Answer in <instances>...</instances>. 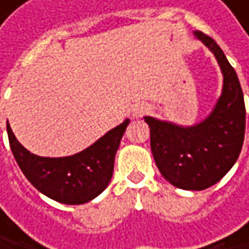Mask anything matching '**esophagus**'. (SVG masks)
<instances>
[{
    "label": "esophagus",
    "instance_id": "1",
    "mask_svg": "<svg viewBox=\"0 0 249 249\" xmlns=\"http://www.w3.org/2000/svg\"><path fill=\"white\" fill-rule=\"evenodd\" d=\"M148 112H150V107H148L147 104L141 102V104H135V105L132 107V109H131V117H132V118H141L142 115H145V114H148Z\"/></svg>",
    "mask_w": 249,
    "mask_h": 249
}]
</instances>
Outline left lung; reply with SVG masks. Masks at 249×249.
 <instances>
[{"mask_svg":"<svg viewBox=\"0 0 249 249\" xmlns=\"http://www.w3.org/2000/svg\"><path fill=\"white\" fill-rule=\"evenodd\" d=\"M195 36L215 54L224 75L222 95L213 111L192 126L144 118L160 173L184 190H205L218 183L238 160L245 135V102L235 69L213 38L202 31Z\"/></svg>","mask_w":249,"mask_h":249,"instance_id":"left-lung-1","label":"left lung"}]
</instances>
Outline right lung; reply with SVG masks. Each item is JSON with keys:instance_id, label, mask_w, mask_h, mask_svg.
I'll use <instances>...</instances> for the list:
<instances>
[{"instance_id": "1", "label": "right lung", "mask_w": 249, "mask_h": 249, "mask_svg": "<svg viewBox=\"0 0 249 249\" xmlns=\"http://www.w3.org/2000/svg\"><path fill=\"white\" fill-rule=\"evenodd\" d=\"M129 120L108 131L86 150L68 157H40L17 141L7 125L10 147L27 180L47 197L82 205L101 195L111 181L114 159Z\"/></svg>"}]
</instances>
